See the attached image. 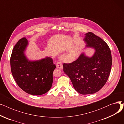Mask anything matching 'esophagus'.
I'll list each match as a JSON object with an SVG mask.
<instances>
[{
    "mask_svg": "<svg viewBox=\"0 0 124 124\" xmlns=\"http://www.w3.org/2000/svg\"><path fill=\"white\" fill-rule=\"evenodd\" d=\"M56 67L57 68H59L60 69H62L63 67V65L61 63H58L56 65Z\"/></svg>",
    "mask_w": 124,
    "mask_h": 124,
    "instance_id": "1",
    "label": "esophagus"
}]
</instances>
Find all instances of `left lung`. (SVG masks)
I'll return each mask as SVG.
<instances>
[{"instance_id":"obj_1","label":"left lung","mask_w":124,"mask_h":124,"mask_svg":"<svg viewBox=\"0 0 124 124\" xmlns=\"http://www.w3.org/2000/svg\"><path fill=\"white\" fill-rule=\"evenodd\" d=\"M28 45V41L23 38L15 46L10 60L11 73L18 86L24 92L31 95H42L52 87L56 65L50 57L38 60H29L25 54Z\"/></svg>"}]
</instances>
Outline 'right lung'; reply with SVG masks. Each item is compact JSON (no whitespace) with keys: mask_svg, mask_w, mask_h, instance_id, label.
Here are the masks:
<instances>
[{"mask_svg":"<svg viewBox=\"0 0 124 124\" xmlns=\"http://www.w3.org/2000/svg\"><path fill=\"white\" fill-rule=\"evenodd\" d=\"M86 48L94 49L88 57L84 52L71 63H64L63 71L70 78L74 89L81 94H91L99 91L107 82L112 64L111 52L107 44L93 32L85 34Z\"/></svg>","mask_w":124,"mask_h":124,"instance_id":"1","label":"right lung"}]
</instances>
